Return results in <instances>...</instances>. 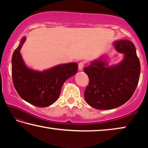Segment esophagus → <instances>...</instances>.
Listing matches in <instances>:
<instances>
[{
	"label": "esophagus",
	"mask_w": 148,
	"mask_h": 148,
	"mask_svg": "<svg viewBox=\"0 0 148 148\" xmlns=\"http://www.w3.org/2000/svg\"><path fill=\"white\" fill-rule=\"evenodd\" d=\"M84 64L85 63L84 62H80L79 64H78V69L79 71H82V69H83L84 66Z\"/></svg>",
	"instance_id": "1"
}]
</instances>
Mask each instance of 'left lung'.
Returning a JSON list of instances; mask_svg holds the SVG:
<instances>
[{
  "mask_svg": "<svg viewBox=\"0 0 148 148\" xmlns=\"http://www.w3.org/2000/svg\"><path fill=\"white\" fill-rule=\"evenodd\" d=\"M115 49L124 55L119 64L108 66L107 57H102L85 67L89 82L84 92L90 106L99 110H110L121 106L131 99L138 84L140 63L132 42H114Z\"/></svg>",
  "mask_w": 148,
  "mask_h": 148,
  "instance_id": "1",
  "label": "left lung"
}]
</instances>
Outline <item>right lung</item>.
Here are the masks:
<instances>
[{
	"instance_id": "right-lung-1",
	"label": "right lung",
	"mask_w": 148,
	"mask_h": 148,
	"mask_svg": "<svg viewBox=\"0 0 148 148\" xmlns=\"http://www.w3.org/2000/svg\"><path fill=\"white\" fill-rule=\"evenodd\" d=\"M26 37L22 38L12 59V74L15 89L20 97L38 107H47L59 98L62 85L77 71L76 62L59 64L44 71L27 67L20 50Z\"/></svg>"
}]
</instances>
